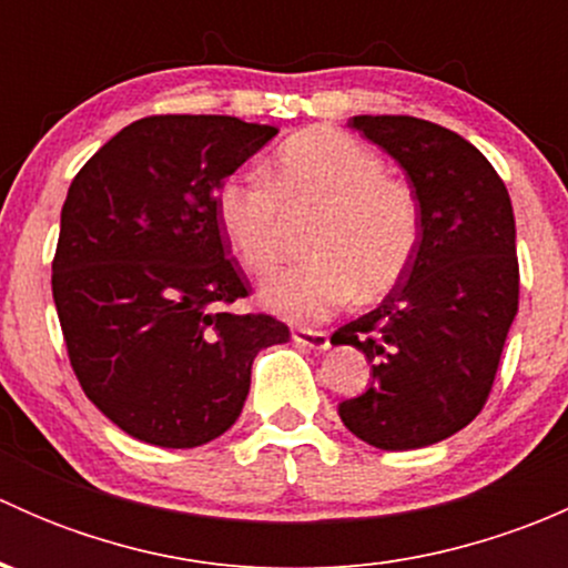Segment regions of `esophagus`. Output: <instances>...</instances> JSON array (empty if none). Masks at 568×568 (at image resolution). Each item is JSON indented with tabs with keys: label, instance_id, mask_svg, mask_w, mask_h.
<instances>
[{
	"label": "esophagus",
	"instance_id": "34e87169",
	"mask_svg": "<svg viewBox=\"0 0 568 568\" xmlns=\"http://www.w3.org/2000/svg\"><path fill=\"white\" fill-rule=\"evenodd\" d=\"M294 343H300V346L305 348H313V352H324V348H329V335L321 329H305V326H300V329H294Z\"/></svg>",
	"mask_w": 568,
	"mask_h": 568
}]
</instances>
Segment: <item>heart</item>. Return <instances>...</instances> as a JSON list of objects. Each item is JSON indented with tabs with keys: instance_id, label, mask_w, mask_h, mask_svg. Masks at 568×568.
I'll return each mask as SVG.
<instances>
[{
	"instance_id": "1",
	"label": "heart",
	"mask_w": 568,
	"mask_h": 568,
	"mask_svg": "<svg viewBox=\"0 0 568 568\" xmlns=\"http://www.w3.org/2000/svg\"><path fill=\"white\" fill-rule=\"evenodd\" d=\"M266 181L233 175L214 197L216 225L252 274L277 266L283 214L313 211L302 263L268 277L261 302L291 321H321L357 300L387 294L415 257L420 209L379 153L332 129L294 134L274 151Z\"/></svg>"
}]
</instances>
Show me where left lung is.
<instances>
[{
    "label": "left lung",
    "mask_w": 568,
    "mask_h": 568,
    "mask_svg": "<svg viewBox=\"0 0 568 568\" xmlns=\"http://www.w3.org/2000/svg\"><path fill=\"white\" fill-rule=\"evenodd\" d=\"M348 125L409 175L420 239L382 305L332 335L374 371V385L337 415L374 448H426L462 432L489 398L519 307L511 197L456 131L409 114H357Z\"/></svg>",
    "instance_id": "8db88e82"
}]
</instances>
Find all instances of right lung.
Returning a JSON list of instances; mask_svg holds the SVG:
<instances>
[{
  "label": "right lung",
  "mask_w": 568,
  "mask_h": 568,
  "mask_svg": "<svg viewBox=\"0 0 568 568\" xmlns=\"http://www.w3.org/2000/svg\"><path fill=\"white\" fill-rule=\"evenodd\" d=\"M274 125L153 114L112 136L68 189L51 294L84 395L148 445L197 448L236 423L252 359L291 337L227 261L216 189Z\"/></svg>",
  "instance_id": "right-lung-1"
}]
</instances>
